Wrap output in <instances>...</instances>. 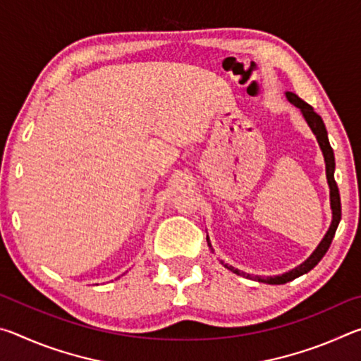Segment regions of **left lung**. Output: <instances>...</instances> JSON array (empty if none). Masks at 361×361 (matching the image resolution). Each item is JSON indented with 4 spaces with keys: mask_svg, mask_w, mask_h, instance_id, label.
<instances>
[{
    "mask_svg": "<svg viewBox=\"0 0 361 361\" xmlns=\"http://www.w3.org/2000/svg\"><path fill=\"white\" fill-rule=\"evenodd\" d=\"M285 95H286V100H288L291 105H295L299 109V111H301L304 121L307 122V126L310 127V130H312V133L315 135L317 142H319L323 159H325L326 181H328V188H329V207H331V215L333 216H331V224H329L326 234L323 235L322 242L319 243V245H317V248L314 250L312 255H310L307 259L301 262L299 266H296L295 269H291V271L282 274V276H272V277L253 276V274H247V272L240 271V269H235L234 266L228 264V262L221 261V264L226 269H229L231 272L237 274V276L252 279V280H256V282L267 283V285H283L286 282H291V280L304 276V274H307L310 269H314L317 264H319L320 259L328 252L329 245H331V240H333V237L336 234V229H338L339 221H341V195H339L338 185H336V181H334V167H336L334 152H333L331 145H329L326 127H325V124H323V119L314 111V108L310 106L309 103H305L302 99H299V97L296 94H293V92H285ZM207 243H209L212 252H215V250L212 248L209 235H207Z\"/></svg>",
    "mask_w": 361,
    "mask_h": 361,
    "instance_id": "left-lung-1",
    "label": "left lung"
}]
</instances>
